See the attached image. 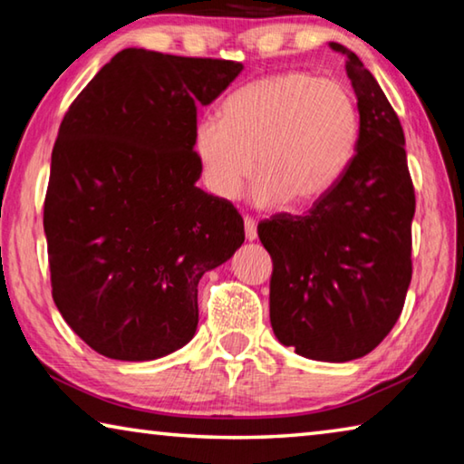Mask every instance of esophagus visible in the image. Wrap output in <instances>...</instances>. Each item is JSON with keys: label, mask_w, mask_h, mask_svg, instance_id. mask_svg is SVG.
<instances>
[{"label": "esophagus", "mask_w": 464, "mask_h": 464, "mask_svg": "<svg viewBox=\"0 0 464 464\" xmlns=\"http://www.w3.org/2000/svg\"><path fill=\"white\" fill-rule=\"evenodd\" d=\"M243 227H246V237L247 241H254L257 237V223L254 217H246L243 218Z\"/></svg>", "instance_id": "esophagus-1"}]
</instances>
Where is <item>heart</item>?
Returning a JSON list of instances; mask_svg holds the SVG:
<instances>
[{
  "mask_svg": "<svg viewBox=\"0 0 464 464\" xmlns=\"http://www.w3.org/2000/svg\"><path fill=\"white\" fill-rule=\"evenodd\" d=\"M358 129L356 102L343 83L286 72L241 85L225 100L223 116H202L194 151L204 184L221 198L241 192L256 163V204H309L348 169Z\"/></svg>",
  "mask_w": 464,
  "mask_h": 464,
  "instance_id": "obj_1",
  "label": "heart"
}]
</instances>
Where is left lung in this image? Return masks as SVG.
Here are the masks:
<instances>
[{
	"instance_id": "1",
	"label": "left lung",
	"mask_w": 464,
	"mask_h": 464,
	"mask_svg": "<svg viewBox=\"0 0 464 464\" xmlns=\"http://www.w3.org/2000/svg\"><path fill=\"white\" fill-rule=\"evenodd\" d=\"M329 46L345 54L358 98L356 153L307 215H274L257 235L274 266V335L304 358L348 362L372 352L403 311L415 192L395 110L354 53Z\"/></svg>"
}]
</instances>
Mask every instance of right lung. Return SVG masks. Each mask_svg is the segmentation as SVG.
<instances>
[{"label": "right lung", "mask_w": 464, "mask_h": 464, "mask_svg": "<svg viewBox=\"0 0 464 464\" xmlns=\"http://www.w3.org/2000/svg\"><path fill=\"white\" fill-rule=\"evenodd\" d=\"M243 65L124 49L69 106L44 198L53 298L98 354L168 356L198 325V282L241 247L243 218L200 190L196 108Z\"/></svg>", "instance_id": "1"}]
</instances>
